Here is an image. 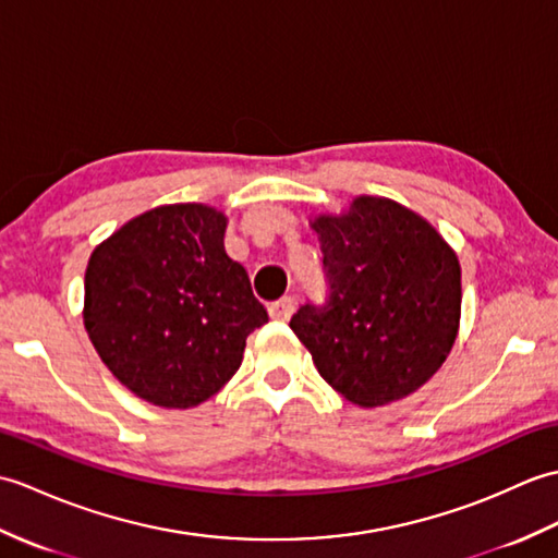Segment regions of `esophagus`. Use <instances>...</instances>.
Segmentation results:
<instances>
[{"instance_id": "1", "label": "esophagus", "mask_w": 558, "mask_h": 558, "mask_svg": "<svg viewBox=\"0 0 558 558\" xmlns=\"http://www.w3.org/2000/svg\"><path fill=\"white\" fill-rule=\"evenodd\" d=\"M293 307H295V301L291 299V295H283V299L269 303V317L279 319V322H287L293 313Z\"/></svg>"}]
</instances>
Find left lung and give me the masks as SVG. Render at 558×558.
Segmentation results:
<instances>
[{"mask_svg": "<svg viewBox=\"0 0 558 558\" xmlns=\"http://www.w3.org/2000/svg\"><path fill=\"white\" fill-rule=\"evenodd\" d=\"M313 229L327 299L301 305L289 327L349 401L375 408L413 393L456 341L458 257L423 217L384 197H355Z\"/></svg>", "mask_w": 558, "mask_h": 558, "instance_id": "8db88e82", "label": "left lung"}]
</instances>
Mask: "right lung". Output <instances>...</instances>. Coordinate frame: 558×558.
<instances>
[{
	"label": "right lung",
	"instance_id": "obj_1",
	"mask_svg": "<svg viewBox=\"0 0 558 558\" xmlns=\"http://www.w3.org/2000/svg\"><path fill=\"white\" fill-rule=\"evenodd\" d=\"M227 217L165 205L100 243L85 271V329L123 387L162 408H193L241 367L267 317L247 271L225 251Z\"/></svg>",
	"mask_w": 558,
	"mask_h": 558
}]
</instances>
